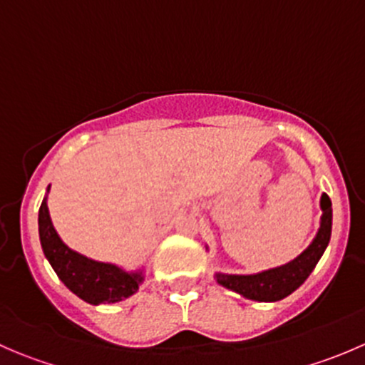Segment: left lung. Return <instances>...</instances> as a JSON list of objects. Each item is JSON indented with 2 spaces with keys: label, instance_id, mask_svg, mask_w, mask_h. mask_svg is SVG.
Returning <instances> with one entry per match:
<instances>
[{
  "label": "left lung",
  "instance_id": "left-lung-1",
  "mask_svg": "<svg viewBox=\"0 0 365 365\" xmlns=\"http://www.w3.org/2000/svg\"><path fill=\"white\" fill-rule=\"evenodd\" d=\"M319 206H322L323 213L322 219H319L318 233H316L311 245L304 252L298 254L295 259L281 264V267L249 275L217 272V282L224 288L238 293V295L256 302H277L292 295L311 275V272L314 270L319 257L323 256L330 242V235H332V201L327 194H322Z\"/></svg>",
  "mask_w": 365,
  "mask_h": 365
}]
</instances>
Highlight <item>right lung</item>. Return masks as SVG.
I'll list each match as a JSON object with an SVG mask.
<instances>
[{"mask_svg": "<svg viewBox=\"0 0 365 365\" xmlns=\"http://www.w3.org/2000/svg\"><path fill=\"white\" fill-rule=\"evenodd\" d=\"M51 185L47 187L49 194ZM47 194L38 210V235L42 251L65 286L91 305L114 304L132 297L145 281L143 270L127 272L113 263H102L72 251L56 233L47 208Z\"/></svg>", "mask_w": 365, "mask_h": 365, "instance_id": "right-lung-1", "label": "right lung"}]
</instances>
